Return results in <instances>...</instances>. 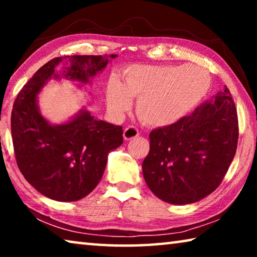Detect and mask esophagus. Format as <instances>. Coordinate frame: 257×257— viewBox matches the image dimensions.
Listing matches in <instances>:
<instances>
[{
    "label": "esophagus",
    "mask_w": 257,
    "mask_h": 257,
    "mask_svg": "<svg viewBox=\"0 0 257 257\" xmlns=\"http://www.w3.org/2000/svg\"><path fill=\"white\" fill-rule=\"evenodd\" d=\"M138 135H139L138 129L136 127H134V125H129V127L124 129L123 138L125 139V141H129V139H133L135 137H137Z\"/></svg>",
    "instance_id": "obj_1"
}]
</instances>
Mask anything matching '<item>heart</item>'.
<instances>
[{
	"mask_svg": "<svg viewBox=\"0 0 257 257\" xmlns=\"http://www.w3.org/2000/svg\"><path fill=\"white\" fill-rule=\"evenodd\" d=\"M211 77L196 64L177 66H133L122 80L108 82L106 101L119 115L130 106V97L137 98L136 111L145 123L164 127L177 122L205 96Z\"/></svg>",
	"mask_w": 257,
	"mask_h": 257,
	"instance_id": "b5f03b06",
	"label": "heart"
}]
</instances>
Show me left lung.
<instances>
[{
  "label": "left lung",
  "instance_id": "1",
  "mask_svg": "<svg viewBox=\"0 0 257 257\" xmlns=\"http://www.w3.org/2000/svg\"><path fill=\"white\" fill-rule=\"evenodd\" d=\"M224 87L191 114L151 132L142 169L149 188L162 201L198 202L222 182L239 135L236 106Z\"/></svg>",
  "mask_w": 257,
  "mask_h": 257
}]
</instances>
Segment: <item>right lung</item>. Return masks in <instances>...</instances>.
<instances>
[{
  "instance_id": "1",
  "label": "right lung",
  "mask_w": 257,
  "mask_h": 257,
  "mask_svg": "<svg viewBox=\"0 0 257 257\" xmlns=\"http://www.w3.org/2000/svg\"><path fill=\"white\" fill-rule=\"evenodd\" d=\"M114 58L115 54L52 59L17 95L11 113L17 164L25 179L46 197L75 202L87 196L102 179L108 153L123 143V132L121 125L96 120L87 110L67 123L51 124L41 115L37 95L52 77L60 78L54 69L61 62H66L62 76L86 84Z\"/></svg>"
}]
</instances>
